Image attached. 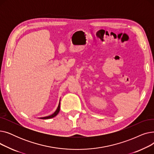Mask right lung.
<instances>
[{
    "label": "right lung",
    "instance_id": "add662e5",
    "mask_svg": "<svg viewBox=\"0 0 154 154\" xmlns=\"http://www.w3.org/2000/svg\"><path fill=\"white\" fill-rule=\"evenodd\" d=\"M60 111V102H59V106L57 107V110H55V112L53 114H52L51 116H47V117H42L41 119H51V118H53L54 117H55L57 115L59 114V112Z\"/></svg>",
    "mask_w": 154,
    "mask_h": 154
}]
</instances>
